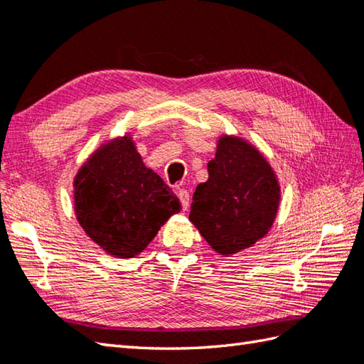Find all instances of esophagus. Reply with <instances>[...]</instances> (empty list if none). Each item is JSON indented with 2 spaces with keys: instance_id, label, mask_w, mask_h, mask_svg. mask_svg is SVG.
<instances>
[{
  "instance_id": "34e87169",
  "label": "esophagus",
  "mask_w": 364,
  "mask_h": 364,
  "mask_svg": "<svg viewBox=\"0 0 364 364\" xmlns=\"http://www.w3.org/2000/svg\"><path fill=\"white\" fill-rule=\"evenodd\" d=\"M178 198H180L183 210L186 211L189 208V192L186 189H178Z\"/></svg>"
}]
</instances>
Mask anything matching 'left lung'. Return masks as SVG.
Wrapping results in <instances>:
<instances>
[{"instance_id": "1", "label": "left lung", "mask_w": 364, "mask_h": 364, "mask_svg": "<svg viewBox=\"0 0 364 364\" xmlns=\"http://www.w3.org/2000/svg\"><path fill=\"white\" fill-rule=\"evenodd\" d=\"M208 173L192 197L189 220L213 250L230 257L267 235L280 184L261 151L237 136H220Z\"/></svg>"}]
</instances>
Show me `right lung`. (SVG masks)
I'll use <instances>...</instances> for the list:
<instances>
[{"instance_id":"add662e5","label":"right lung","mask_w":364,"mask_h":364,"mask_svg":"<svg viewBox=\"0 0 364 364\" xmlns=\"http://www.w3.org/2000/svg\"><path fill=\"white\" fill-rule=\"evenodd\" d=\"M75 213L86 235L115 258L145 250L180 200L162 178L145 167L133 139L103 144L73 181Z\"/></svg>"}]
</instances>
